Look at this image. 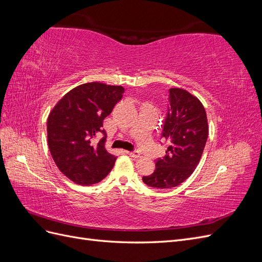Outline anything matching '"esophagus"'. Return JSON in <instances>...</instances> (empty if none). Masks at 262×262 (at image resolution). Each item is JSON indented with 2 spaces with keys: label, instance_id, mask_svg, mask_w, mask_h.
<instances>
[{
  "label": "esophagus",
  "instance_id": "esophagus-1",
  "mask_svg": "<svg viewBox=\"0 0 262 262\" xmlns=\"http://www.w3.org/2000/svg\"><path fill=\"white\" fill-rule=\"evenodd\" d=\"M126 153H128L133 158H139L140 157V153L137 152V150H136V152H126Z\"/></svg>",
  "mask_w": 262,
  "mask_h": 262
}]
</instances>
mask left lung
<instances>
[{"instance_id":"1","label":"left lung","mask_w":262,"mask_h":262,"mask_svg":"<svg viewBox=\"0 0 262 262\" xmlns=\"http://www.w3.org/2000/svg\"><path fill=\"white\" fill-rule=\"evenodd\" d=\"M209 136L208 118L199 98L184 89L169 90V109L162 137L168 142L166 155L158 158L145 185L168 189L184 182L199 164Z\"/></svg>"}]
</instances>
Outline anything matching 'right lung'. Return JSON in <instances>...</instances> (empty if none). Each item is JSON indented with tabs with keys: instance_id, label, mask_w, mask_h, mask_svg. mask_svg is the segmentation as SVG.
I'll return each instance as SVG.
<instances>
[{
	"instance_id": "right-lung-1",
	"label": "right lung",
	"mask_w": 262,
	"mask_h": 262,
	"mask_svg": "<svg viewBox=\"0 0 262 262\" xmlns=\"http://www.w3.org/2000/svg\"><path fill=\"white\" fill-rule=\"evenodd\" d=\"M122 86L92 82L78 85L51 109L47 123L48 145L63 175L81 186L104 179L117 157L105 147L106 138L95 144L94 138L106 132L104 119L122 98Z\"/></svg>"
}]
</instances>
